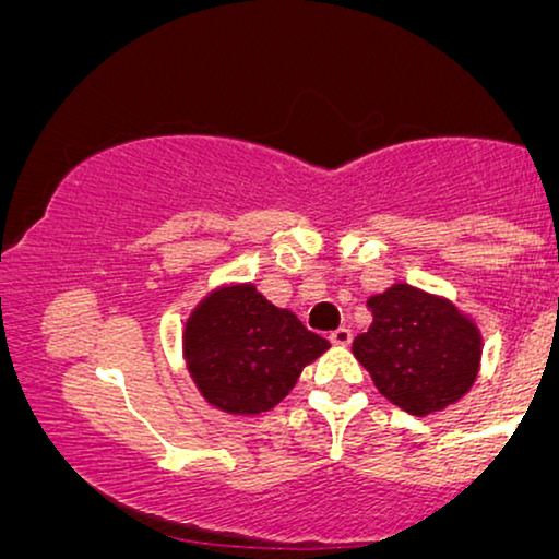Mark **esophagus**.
<instances>
[{
	"label": "esophagus",
	"mask_w": 559,
	"mask_h": 559,
	"mask_svg": "<svg viewBox=\"0 0 559 559\" xmlns=\"http://www.w3.org/2000/svg\"><path fill=\"white\" fill-rule=\"evenodd\" d=\"M329 342H332L334 347H349V344H352V332H349L347 326L336 329V332L329 334Z\"/></svg>",
	"instance_id": "34e87169"
}]
</instances>
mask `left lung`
Masks as SVG:
<instances>
[{
  "label": "left lung",
  "mask_w": 559,
  "mask_h": 559,
  "mask_svg": "<svg viewBox=\"0 0 559 559\" xmlns=\"http://www.w3.org/2000/svg\"><path fill=\"white\" fill-rule=\"evenodd\" d=\"M367 306L372 326L357 336L352 352L392 405L423 418L466 395L484 347L466 313L407 283H395Z\"/></svg>",
  "instance_id": "8db88e82"
}]
</instances>
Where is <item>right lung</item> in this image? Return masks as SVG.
I'll return each instance as SVG.
<instances>
[{
  "mask_svg": "<svg viewBox=\"0 0 559 559\" xmlns=\"http://www.w3.org/2000/svg\"><path fill=\"white\" fill-rule=\"evenodd\" d=\"M185 359L202 397L230 415L276 407L306 365L329 342L296 313L273 306L253 283L223 286L198 304L185 324Z\"/></svg>",
  "mask_w": 559,
  "mask_h": 559,
  "instance_id": "add662e5",
  "label": "right lung"
}]
</instances>
